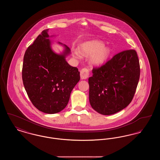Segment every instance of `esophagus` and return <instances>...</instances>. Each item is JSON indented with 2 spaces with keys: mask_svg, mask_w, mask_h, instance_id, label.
<instances>
[{
  "mask_svg": "<svg viewBox=\"0 0 160 160\" xmlns=\"http://www.w3.org/2000/svg\"><path fill=\"white\" fill-rule=\"evenodd\" d=\"M89 76V71L88 68H83L80 71V77L82 80L86 79Z\"/></svg>",
  "mask_w": 160,
  "mask_h": 160,
  "instance_id": "1",
  "label": "esophagus"
}]
</instances>
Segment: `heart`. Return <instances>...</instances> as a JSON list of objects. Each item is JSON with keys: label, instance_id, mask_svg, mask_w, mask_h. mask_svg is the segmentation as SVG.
Segmentation results:
<instances>
[{"label": "heart", "instance_id": "1", "mask_svg": "<svg viewBox=\"0 0 160 160\" xmlns=\"http://www.w3.org/2000/svg\"><path fill=\"white\" fill-rule=\"evenodd\" d=\"M80 52L86 57L92 56L90 58L93 65L99 66L104 64L111 54V49L104 43L98 40L89 41L83 44L80 48ZM74 55L77 58H80V53L78 50L74 52Z\"/></svg>", "mask_w": 160, "mask_h": 160}]
</instances>
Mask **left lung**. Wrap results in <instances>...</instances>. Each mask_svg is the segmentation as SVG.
I'll use <instances>...</instances> for the list:
<instances>
[{
  "label": "left lung",
  "instance_id": "1",
  "mask_svg": "<svg viewBox=\"0 0 160 160\" xmlns=\"http://www.w3.org/2000/svg\"><path fill=\"white\" fill-rule=\"evenodd\" d=\"M137 52L127 50L114 55L106 64L93 68L88 79L89 102L100 114H114L128 106L140 78Z\"/></svg>",
  "mask_w": 160,
  "mask_h": 160
}]
</instances>
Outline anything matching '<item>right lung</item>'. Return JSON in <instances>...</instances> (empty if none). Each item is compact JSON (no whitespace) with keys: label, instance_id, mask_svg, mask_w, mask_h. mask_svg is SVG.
<instances>
[{"label":"right lung","instance_id":"right-lung-1","mask_svg":"<svg viewBox=\"0 0 160 160\" xmlns=\"http://www.w3.org/2000/svg\"><path fill=\"white\" fill-rule=\"evenodd\" d=\"M48 29L42 31L26 50L23 58L22 78L27 94L33 105L48 114L60 112L68 103L73 88L79 82L80 72L69 65L66 57L70 48L64 47L62 53L52 48Z\"/></svg>","mask_w":160,"mask_h":160}]
</instances>
